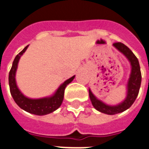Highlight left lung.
Instances as JSON below:
<instances>
[{
	"label": "left lung",
	"instance_id": "left-lung-1",
	"mask_svg": "<svg viewBox=\"0 0 149 149\" xmlns=\"http://www.w3.org/2000/svg\"><path fill=\"white\" fill-rule=\"evenodd\" d=\"M113 45L127 58L132 68L129 79L127 80L126 97L120 104L111 106V105L106 104L104 102H102L100 100L97 99L93 95L91 89H89L90 99L94 108L101 113L109 114V115H113L116 113H121L123 111L127 110L132 106L138 97L141 82L140 65H139V60L136 56H134V54L131 51L129 48L127 47L125 44L121 42L113 43Z\"/></svg>",
	"mask_w": 149,
	"mask_h": 149
}]
</instances>
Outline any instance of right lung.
I'll list each match as a JSON object with an SVG mask.
<instances>
[{
  "instance_id": "obj_1",
  "label": "right lung",
  "mask_w": 149,
  "mask_h": 149,
  "mask_svg": "<svg viewBox=\"0 0 149 149\" xmlns=\"http://www.w3.org/2000/svg\"><path fill=\"white\" fill-rule=\"evenodd\" d=\"M29 45H27L24 49L16 56L13 62L11 69L9 72L8 81H9L10 94L12 96L15 103L22 110L32 114H36V115L42 116L49 114L57 110L61 106V104L63 103V97H64V91H65V87L68 84H70L73 80L75 76L66 79L63 84H61L59 87L56 90V92L50 97L38 98V99H31V98L27 97L17 87L16 79H15V75H16V71H17L20 58L24 52L26 51Z\"/></svg>"
}]
</instances>
